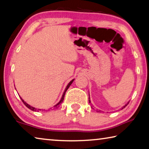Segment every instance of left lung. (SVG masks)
Returning a JSON list of instances; mask_svg holds the SVG:
<instances>
[{"mask_svg": "<svg viewBox=\"0 0 149 149\" xmlns=\"http://www.w3.org/2000/svg\"><path fill=\"white\" fill-rule=\"evenodd\" d=\"M88 99H89V100H88V101H89V103H91V100H90V96H89V98H88ZM129 103H130V102H128L127 103V104L125 105V106H123V107H122V108H121V109H123V108H125V107H126L127 106V105H128V104H129ZM100 111V110H99V111Z\"/></svg>", "mask_w": 149, "mask_h": 149, "instance_id": "left-lung-1", "label": "left lung"}]
</instances>
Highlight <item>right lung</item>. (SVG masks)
<instances>
[{
    "label": "right lung",
    "mask_w": 149,
    "mask_h": 149,
    "mask_svg": "<svg viewBox=\"0 0 149 149\" xmlns=\"http://www.w3.org/2000/svg\"><path fill=\"white\" fill-rule=\"evenodd\" d=\"M74 79H72L71 81H70L69 84H68V85L67 86V87H66V88H65V91H64V92H63V96H62V97H61V99L60 100V101L58 102V103L56 104V105H55L54 106H53V108H58V107H59V106L61 105V104H62V102H63V100H64V97H65V93H66V92H67V91L68 90V88H69V86H70V85H71V84L72 83V82L74 81ZM20 98H21V100H22V101L23 102V103L24 104V105H25V106L27 107V108H29L30 109H31V110H32V111H43V109H37V108H34V107H32V106H31L30 105H29L28 104H27L26 102L22 98V97H20ZM45 109H43V111H44Z\"/></svg>",
    "instance_id": "obj_1"
}]
</instances>
